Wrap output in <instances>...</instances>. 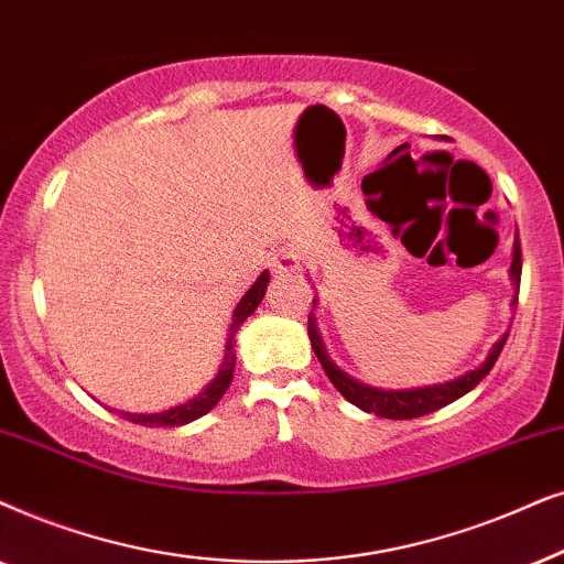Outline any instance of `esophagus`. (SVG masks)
I'll use <instances>...</instances> for the list:
<instances>
[{
	"instance_id": "1",
	"label": "esophagus",
	"mask_w": 564,
	"mask_h": 564,
	"mask_svg": "<svg viewBox=\"0 0 564 564\" xmlns=\"http://www.w3.org/2000/svg\"><path fill=\"white\" fill-rule=\"evenodd\" d=\"M270 265H273L275 273L289 275V273H294V270L302 268V254H299L294 245H283V247H278V250L270 252Z\"/></svg>"
}]
</instances>
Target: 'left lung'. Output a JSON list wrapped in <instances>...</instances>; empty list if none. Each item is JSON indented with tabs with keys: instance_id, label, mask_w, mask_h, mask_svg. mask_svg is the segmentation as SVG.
<instances>
[{
	"instance_id": "left-lung-1",
	"label": "left lung",
	"mask_w": 564,
	"mask_h": 564,
	"mask_svg": "<svg viewBox=\"0 0 564 564\" xmlns=\"http://www.w3.org/2000/svg\"><path fill=\"white\" fill-rule=\"evenodd\" d=\"M510 273H513L516 286H521V242H518V239L513 247V265H510ZM306 333H310L314 356L319 358L322 369H325L327 379L333 381L337 392H340L350 404H356V408L373 412V415H379V417H389V420H410V417L427 415V412L446 408V404H452L454 400H459V397L471 392V389H475L479 381H482L487 373L492 371L495 360H498L502 345H506V340H508V333H506L498 343L492 345L490 356H487L485 364L475 371L464 373V377H459V379L446 381V384L425 387V389H410V392H384V389H373V387L360 384V381L350 379L348 373H343L337 366H333V360L327 358L325 348H322L317 325H314L312 314H310V322H306Z\"/></svg>"
}]
</instances>
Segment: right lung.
I'll return each instance as SVG.
<instances>
[{"label": "right lung", "instance_id": "obj_1", "mask_svg": "<svg viewBox=\"0 0 564 564\" xmlns=\"http://www.w3.org/2000/svg\"><path fill=\"white\" fill-rule=\"evenodd\" d=\"M268 273H262L258 281L252 283V289L247 291L242 296V302L237 304L235 310V317H231V327H229V340H227V352H224V360H221V369L216 373V379L208 384L204 392L198 397H193L191 402L180 404V408H172L167 412H160V415H131V412H123L126 420H131V423H139V425H149V427H175V425H185L191 423V420L206 415L208 410H214L219 400L227 392L231 379H235V335L242 322L250 317V314L258 310V304L262 302V296H265V289H268Z\"/></svg>", "mask_w": 564, "mask_h": 564}]
</instances>
